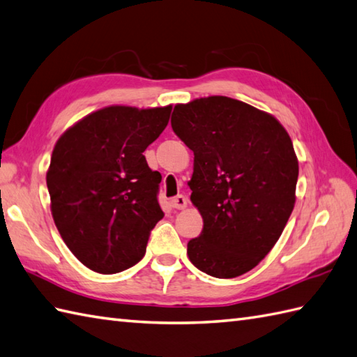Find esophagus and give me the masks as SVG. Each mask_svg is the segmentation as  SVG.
Masks as SVG:
<instances>
[{
	"mask_svg": "<svg viewBox=\"0 0 357 357\" xmlns=\"http://www.w3.org/2000/svg\"><path fill=\"white\" fill-rule=\"evenodd\" d=\"M171 206L174 209H185L188 206V199L185 195H176L174 199H171Z\"/></svg>",
	"mask_w": 357,
	"mask_h": 357,
	"instance_id": "34e87169",
	"label": "esophagus"
}]
</instances>
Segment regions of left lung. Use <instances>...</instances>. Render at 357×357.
Segmentation results:
<instances>
[{
  "label": "left lung",
  "instance_id": "1",
  "mask_svg": "<svg viewBox=\"0 0 357 357\" xmlns=\"http://www.w3.org/2000/svg\"><path fill=\"white\" fill-rule=\"evenodd\" d=\"M172 131L194 151L191 200L203 217L188 257L215 278L252 271L295 206L298 158L276 119L226 96L174 107Z\"/></svg>",
  "mask_w": 357,
  "mask_h": 357
}]
</instances>
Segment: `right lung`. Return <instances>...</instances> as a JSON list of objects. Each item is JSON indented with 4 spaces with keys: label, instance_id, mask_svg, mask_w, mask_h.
<instances>
[{
    "label": "right lung",
    "instance_id": "add662e5",
    "mask_svg": "<svg viewBox=\"0 0 357 357\" xmlns=\"http://www.w3.org/2000/svg\"><path fill=\"white\" fill-rule=\"evenodd\" d=\"M172 107H107L84 117L54 145L47 188L52 215L73 255L98 273H117L144 258L163 218L160 172L144 155Z\"/></svg>",
    "mask_w": 357,
    "mask_h": 357
}]
</instances>
